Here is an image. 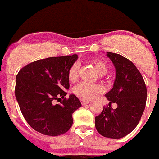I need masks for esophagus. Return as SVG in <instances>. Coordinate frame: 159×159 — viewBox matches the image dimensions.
Masks as SVG:
<instances>
[{"label": "esophagus", "mask_w": 159, "mask_h": 159, "mask_svg": "<svg viewBox=\"0 0 159 159\" xmlns=\"http://www.w3.org/2000/svg\"><path fill=\"white\" fill-rule=\"evenodd\" d=\"M81 102L82 105H85V104H89L90 102L89 100H84V99H81Z\"/></svg>", "instance_id": "1"}]
</instances>
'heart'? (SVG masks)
Returning a JSON list of instances; mask_svg holds the SVG:
<instances>
[{
    "label": "heart",
    "mask_w": 159,
    "mask_h": 159,
    "mask_svg": "<svg viewBox=\"0 0 159 159\" xmlns=\"http://www.w3.org/2000/svg\"><path fill=\"white\" fill-rule=\"evenodd\" d=\"M91 63L98 75H104L105 74H106L108 70V66L104 61L99 59H92L91 60ZM78 68H79V64L78 63H75L69 69L67 75H68V79L71 82H75L78 80ZM102 92V88L100 85L85 84V83L79 84L78 85L75 86L73 89V92L77 96L84 100L90 99L93 98L96 94Z\"/></svg>",
    "instance_id": "heart-1"
}]
</instances>
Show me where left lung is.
I'll list each match as a JSON object with an SVG mask.
<instances>
[{
  "mask_svg": "<svg viewBox=\"0 0 159 159\" xmlns=\"http://www.w3.org/2000/svg\"><path fill=\"white\" fill-rule=\"evenodd\" d=\"M116 69L112 89L105 95L109 107L95 116L97 131L103 137L119 139L134 130L144 111L147 89L143 77L130 61L117 53L106 52ZM111 103H116L112 109Z\"/></svg>",
  "mask_w": 159,
  "mask_h": 159,
  "instance_id": "1",
  "label": "left lung"
}]
</instances>
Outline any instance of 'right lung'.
I'll list each match as a JSON object with an SVG mask.
<instances>
[{"label": "right lung", "instance_id": "1", "mask_svg": "<svg viewBox=\"0 0 159 159\" xmlns=\"http://www.w3.org/2000/svg\"><path fill=\"white\" fill-rule=\"evenodd\" d=\"M77 54L49 57L25 66L16 76L15 97L23 116L32 129L48 136H59L73 124L72 114L81 106L70 94L68 70L78 60ZM63 98L60 104L54 100Z\"/></svg>", "mask_w": 159, "mask_h": 159}]
</instances>
